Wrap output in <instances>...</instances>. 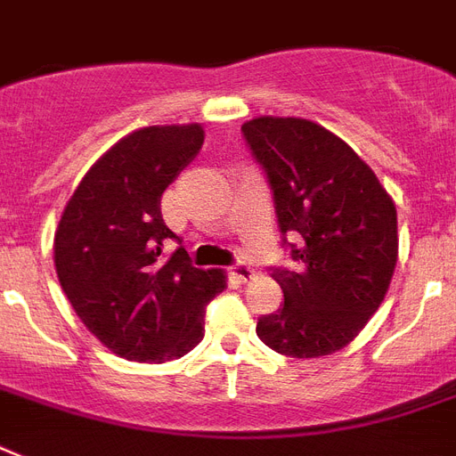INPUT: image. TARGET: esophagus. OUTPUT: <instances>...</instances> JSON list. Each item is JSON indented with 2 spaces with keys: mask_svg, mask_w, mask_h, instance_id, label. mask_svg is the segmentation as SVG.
<instances>
[{
  "mask_svg": "<svg viewBox=\"0 0 456 456\" xmlns=\"http://www.w3.org/2000/svg\"><path fill=\"white\" fill-rule=\"evenodd\" d=\"M232 274H234L239 281H250V279L256 277V272H253V267H250L248 263L232 265Z\"/></svg>",
  "mask_w": 456,
  "mask_h": 456,
  "instance_id": "obj_1",
  "label": "esophagus"
}]
</instances>
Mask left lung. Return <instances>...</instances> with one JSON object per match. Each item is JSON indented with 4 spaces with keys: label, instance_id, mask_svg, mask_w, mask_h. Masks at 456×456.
Wrapping results in <instances>:
<instances>
[{
    "label": "left lung",
    "instance_id": "8db88e82",
    "mask_svg": "<svg viewBox=\"0 0 456 456\" xmlns=\"http://www.w3.org/2000/svg\"><path fill=\"white\" fill-rule=\"evenodd\" d=\"M274 193L281 234L303 236L274 267L284 307L257 319L265 346L286 357H324L367 326L397 263V210L350 146L303 118H253L241 127ZM286 243V239H284Z\"/></svg>",
    "mask_w": 456,
    "mask_h": 456
}]
</instances>
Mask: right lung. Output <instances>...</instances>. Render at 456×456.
Instances as JSON below:
<instances>
[{
    "mask_svg": "<svg viewBox=\"0 0 456 456\" xmlns=\"http://www.w3.org/2000/svg\"><path fill=\"white\" fill-rule=\"evenodd\" d=\"M203 127L151 125L113 144L82 177L53 234L61 289L82 324L132 362H167L199 346L203 310L224 291L222 270H199L177 248L160 196L203 146Z\"/></svg>",
    "mask_w": 456,
    "mask_h": 456,
    "instance_id": "add662e5",
    "label": "right lung"
}]
</instances>
